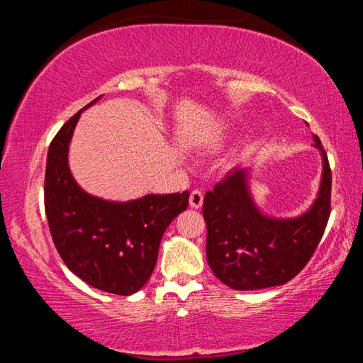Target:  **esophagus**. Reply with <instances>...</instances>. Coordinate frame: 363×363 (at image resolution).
Segmentation results:
<instances>
[{"instance_id": "esophagus-1", "label": "esophagus", "mask_w": 363, "mask_h": 363, "mask_svg": "<svg viewBox=\"0 0 363 363\" xmlns=\"http://www.w3.org/2000/svg\"><path fill=\"white\" fill-rule=\"evenodd\" d=\"M189 203L190 206L195 208V210H199V208L203 205V194H201L200 190H192L189 196Z\"/></svg>"}]
</instances>
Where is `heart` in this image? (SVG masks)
<instances>
[{"mask_svg": "<svg viewBox=\"0 0 363 363\" xmlns=\"http://www.w3.org/2000/svg\"><path fill=\"white\" fill-rule=\"evenodd\" d=\"M224 139H225L224 133H218V134H214V136L210 139V143H208V145H210V147H219V145H223Z\"/></svg>", "mask_w": 363, "mask_h": 363, "instance_id": "b5f03b06", "label": "heart"}]
</instances>
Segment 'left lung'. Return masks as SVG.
Wrapping results in <instances>:
<instances>
[{"label":"left lung","mask_w":363,"mask_h":363,"mask_svg":"<svg viewBox=\"0 0 363 363\" xmlns=\"http://www.w3.org/2000/svg\"><path fill=\"white\" fill-rule=\"evenodd\" d=\"M312 138L322 157V177L315 200L299 216L262 213L251 194L248 168H233L206 192V259L224 285L242 291L284 285L314 255L330 218L331 171L320 139Z\"/></svg>","instance_id":"1"}]
</instances>
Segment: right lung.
<instances>
[{
  "label": "right lung",
  "instance_id": "1",
  "mask_svg": "<svg viewBox=\"0 0 363 363\" xmlns=\"http://www.w3.org/2000/svg\"><path fill=\"white\" fill-rule=\"evenodd\" d=\"M101 97L73 115L49 145L46 218L60 257L77 277L97 290L130 296L150 279L163 233L187 210L189 192L113 201L78 186L69 167L70 140L79 116Z\"/></svg>",
  "mask_w": 363,
  "mask_h": 363
}]
</instances>
